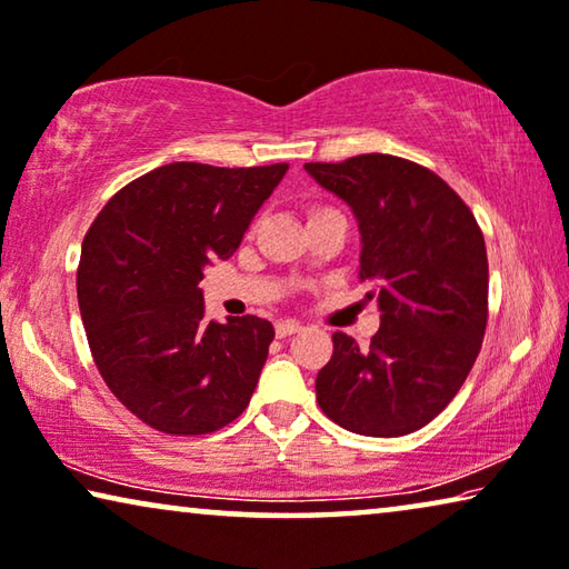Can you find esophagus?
<instances>
[{
    "label": "esophagus",
    "mask_w": 569,
    "mask_h": 569,
    "mask_svg": "<svg viewBox=\"0 0 569 569\" xmlns=\"http://www.w3.org/2000/svg\"><path fill=\"white\" fill-rule=\"evenodd\" d=\"M274 331H277L279 339H287V336L300 333V331H302V326L298 323V320H279V323L274 326Z\"/></svg>",
    "instance_id": "1"
}]
</instances>
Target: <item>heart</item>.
I'll return each instance as SVG.
<instances>
[{"label": "heart", "mask_w": 569, "mask_h": 569, "mask_svg": "<svg viewBox=\"0 0 569 569\" xmlns=\"http://www.w3.org/2000/svg\"><path fill=\"white\" fill-rule=\"evenodd\" d=\"M318 212H331V210H328V208H312L310 216H318Z\"/></svg>", "instance_id": "1"}]
</instances>
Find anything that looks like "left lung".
Segmentation results:
<instances>
[{
    "instance_id": "obj_1",
    "label": "left lung",
    "mask_w": 569,
    "mask_h": 569,
    "mask_svg": "<svg viewBox=\"0 0 569 569\" xmlns=\"http://www.w3.org/2000/svg\"><path fill=\"white\" fill-rule=\"evenodd\" d=\"M305 171L357 218L359 282L382 312L367 349L333 333V357L316 380L318 406L351 433H413L449 406L480 353L482 230L441 177L398 156L361 153Z\"/></svg>"
}]
</instances>
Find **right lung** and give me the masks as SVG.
I'll list each match as a JSON object with an SVG mask.
<instances>
[{
  "label": "right lung",
  "instance_id": "1",
  "mask_svg": "<svg viewBox=\"0 0 569 569\" xmlns=\"http://www.w3.org/2000/svg\"><path fill=\"white\" fill-rule=\"evenodd\" d=\"M287 169L167 163L89 228L77 271L89 349L114 398L156 431L210 433L249 406L274 328L208 320L197 284L212 259L233 257Z\"/></svg>",
  "mask_w": 569,
  "mask_h": 569
}]
</instances>
